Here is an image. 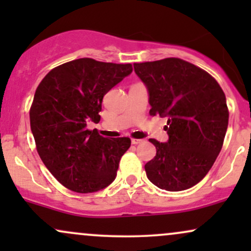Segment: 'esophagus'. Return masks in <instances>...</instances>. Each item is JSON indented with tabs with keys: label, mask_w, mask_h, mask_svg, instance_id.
<instances>
[{
	"label": "esophagus",
	"mask_w": 251,
	"mask_h": 251,
	"mask_svg": "<svg viewBox=\"0 0 251 251\" xmlns=\"http://www.w3.org/2000/svg\"><path fill=\"white\" fill-rule=\"evenodd\" d=\"M131 142H132V144H133V145H138V144H142L144 140H142V139H132Z\"/></svg>",
	"instance_id": "esophagus-1"
}]
</instances>
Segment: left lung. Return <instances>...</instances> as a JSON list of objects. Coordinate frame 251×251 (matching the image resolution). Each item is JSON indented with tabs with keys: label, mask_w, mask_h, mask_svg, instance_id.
Returning <instances> with one entry per match:
<instances>
[{
	"label": "left lung",
	"mask_w": 251,
	"mask_h": 251,
	"mask_svg": "<svg viewBox=\"0 0 251 251\" xmlns=\"http://www.w3.org/2000/svg\"><path fill=\"white\" fill-rule=\"evenodd\" d=\"M133 67L148 88L150 114L168 117V142L150 139L157 153L146 163V176L166 191L192 188L223 146L229 122L226 94L209 73L178 57Z\"/></svg>",
	"instance_id": "1"
}]
</instances>
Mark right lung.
<instances>
[{
	"label": "right lung",
	"instance_id": "1",
	"mask_svg": "<svg viewBox=\"0 0 251 251\" xmlns=\"http://www.w3.org/2000/svg\"><path fill=\"white\" fill-rule=\"evenodd\" d=\"M131 63L73 60L51 70L37 86L29 117L37 153L65 188L96 192L117 177L131 139L103 138L87 123H99L102 98L132 73Z\"/></svg>",
	"mask_w": 251,
	"mask_h": 251
}]
</instances>
